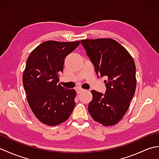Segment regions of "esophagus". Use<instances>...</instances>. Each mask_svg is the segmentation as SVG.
Returning <instances> with one entry per match:
<instances>
[{
    "label": "esophagus",
    "instance_id": "34e87169",
    "mask_svg": "<svg viewBox=\"0 0 159 159\" xmlns=\"http://www.w3.org/2000/svg\"><path fill=\"white\" fill-rule=\"evenodd\" d=\"M84 91H85V89H82V88H77L76 89V92H77V93L79 94V93H80L81 92H84Z\"/></svg>",
    "mask_w": 159,
    "mask_h": 159
}]
</instances>
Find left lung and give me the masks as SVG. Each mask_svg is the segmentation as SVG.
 Masks as SVG:
<instances>
[{"label": "left lung", "instance_id": "1", "mask_svg": "<svg viewBox=\"0 0 159 159\" xmlns=\"http://www.w3.org/2000/svg\"><path fill=\"white\" fill-rule=\"evenodd\" d=\"M81 44L93 64L97 76L107 80L105 94L92 90L88 111L97 122L109 126L122 119L137 86L136 67L128 50L115 39H82Z\"/></svg>", "mask_w": 159, "mask_h": 159}]
</instances>
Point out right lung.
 I'll list each match as a JSON object with an SVG mask.
<instances>
[{
	"label": "right lung",
	"mask_w": 159,
	"mask_h": 159,
	"mask_svg": "<svg viewBox=\"0 0 159 159\" xmlns=\"http://www.w3.org/2000/svg\"><path fill=\"white\" fill-rule=\"evenodd\" d=\"M79 44L80 41H46L37 46L26 60L22 75L26 99L35 116L43 124L59 125L72 113L76 91L57 83L66 57Z\"/></svg>",
	"instance_id": "right-lung-1"
}]
</instances>
